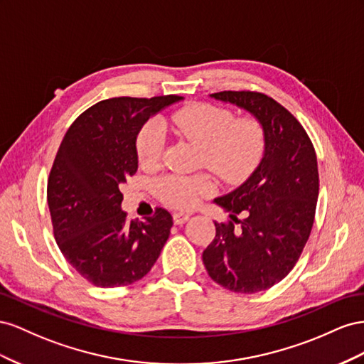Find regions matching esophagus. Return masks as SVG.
<instances>
[{
    "label": "esophagus",
    "mask_w": 364,
    "mask_h": 364,
    "mask_svg": "<svg viewBox=\"0 0 364 364\" xmlns=\"http://www.w3.org/2000/svg\"><path fill=\"white\" fill-rule=\"evenodd\" d=\"M172 218H173V223H175L176 225H181V224H184L186 221L189 220L191 215H189V213H183V212H175V213L172 215Z\"/></svg>",
    "instance_id": "esophagus-1"
}]
</instances>
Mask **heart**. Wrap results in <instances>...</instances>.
Returning a JSON list of instances; mask_svg holds the SVG:
<instances>
[{"mask_svg":"<svg viewBox=\"0 0 364 364\" xmlns=\"http://www.w3.org/2000/svg\"><path fill=\"white\" fill-rule=\"evenodd\" d=\"M172 134L192 141L201 151V163L225 183H240L261 161L265 131L253 116L233 119V114L210 103H193L175 111L163 122ZM164 149V131L149 122L137 137V155L143 166H152ZM213 188L207 176L168 175L157 180L154 189L160 198L176 209L196 204Z\"/></svg>","mask_w":364,"mask_h":364,"instance_id":"obj_1","label":"heart"}]
</instances>
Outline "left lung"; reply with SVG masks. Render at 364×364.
Masks as SVG:
<instances>
[{"instance_id":"8db88e82","label":"left lung","mask_w":364,"mask_h":364,"mask_svg":"<svg viewBox=\"0 0 364 364\" xmlns=\"http://www.w3.org/2000/svg\"><path fill=\"white\" fill-rule=\"evenodd\" d=\"M210 97L250 112L265 131L264 157L253 173L213 200L230 212V221H215V240L203 252L216 284L253 294L280 282L302 255L318 196L317 157L302 124L274 99L256 91H221ZM240 213L242 220H237Z\"/></svg>"}]
</instances>
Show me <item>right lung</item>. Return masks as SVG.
<instances>
[{"instance_id": "obj_1", "label": "right lung", "mask_w": 364, "mask_h": 364, "mask_svg": "<svg viewBox=\"0 0 364 364\" xmlns=\"http://www.w3.org/2000/svg\"><path fill=\"white\" fill-rule=\"evenodd\" d=\"M181 99L102 100L73 122L60 143L47 186L51 224L62 255L92 285L137 282L168 241L171 213L157 209L144 221H128L120 188L137 172L143 124Z\"/></svg>"}]
</instances>
